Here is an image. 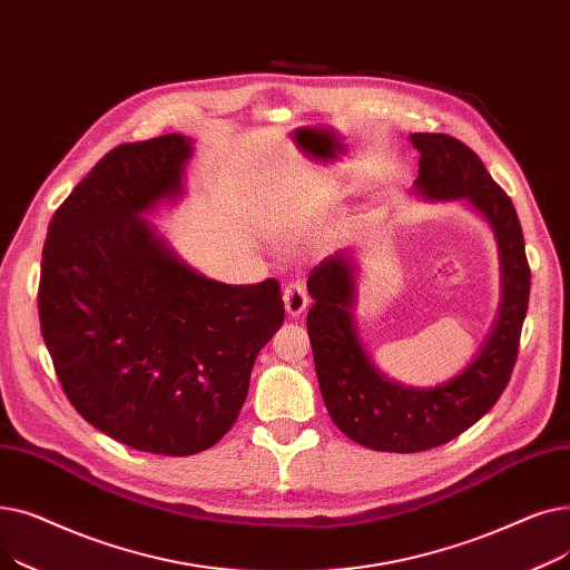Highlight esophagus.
I'll return each mask as SVG.
<instances>
[{"mask_svg":"<svg viewBox=\"0 0 570 570\" xmlns=\"http://www.w3.org/2000/svg\"><path fill=\"white\" fill-rule=\"evenodd\" d=\"M283 302H285V311L289 317H302V313L308 306V292L302 283H289L283 289Z\"/></svg>","mask_w":570,"mask_h":570,"instance_id":"esophagus-1","label":"esophagus"}]
</instances>
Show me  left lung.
<instances>
[{
	"instance_id": "obj_1",
	"label": "left lung",
	"mask_w": 570,
	"mask_h": 570,
	"mask_svg": "<svg viewBox=\"0 0 570 570\" xmlns=\"http://www.w3.org/2000/svg\"><path fill=\"white\" fill-rule=\"evenodd\" d=\"M420 174L411 193L424 202H462L492 229L501 271V302L478 355L448 381L403 385L381 371L360 334V259L343 248L308 276V336L324 405L355 443L381 452L439 448L473 426L505 390L518 360L529 306L531 271L512 202L480 157L448 134H411Z\"/></svg>"
}]
</instances>
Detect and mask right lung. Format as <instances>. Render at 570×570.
<instances>
[{"mask_svg":"<svg viewBox=\"0 0 570 570\" xmlns=\"http://www.w3.org/2000/svg\"><path fill=\"white\" fill-rule=\"evenodd\" d=\"M193 153L183 134L108 153L52 215L39 283L41 334L73 409L167 456L225 436L285 317L276 281H213L148 220L183 202Z\"/></svg>","mask_w":570,"mask_h":570,"instance_id":"add662e5","label":"right lung"}]
</instances>
